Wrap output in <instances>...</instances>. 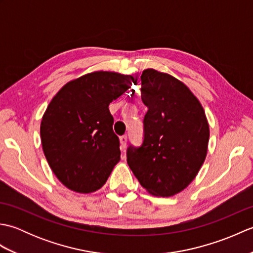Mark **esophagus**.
I'll use <instances>...</instances> for the list:
<instances>
[{"mask_svg":"<svg viewBox=\"0 0 253 253\" xmlns=\"http://www.w3.org/2000/svg\"><path fill=\"white\" fill-rule=\"evenodd\" d=\"M120 141H121V149L122 151H124V149L126 148V144H127V136H122L120 138Z\"/></svg>","mask_w":253,"mask_h":253,"instance_id":"1","label":"esophagus"}]
</instances>
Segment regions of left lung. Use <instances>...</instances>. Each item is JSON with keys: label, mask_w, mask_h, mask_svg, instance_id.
<instances>
[{"label": "left lung", "mask_w": 253, "mask_h": 253, "mask_svg": "<svg viewBox=\"0 0 253 253\" xmlns=\"http://www.w3.org/2000/svg\"><path fill=\"white\" fill-rule=\"evenodd\" d=\"M141 99L148 107L143 141L127 148V163L151 195L174 196L195 179L206 160V113L185 84L152 68L142 72Z\"/></svg>", "instance_id": "obj_1"}]
</instances>
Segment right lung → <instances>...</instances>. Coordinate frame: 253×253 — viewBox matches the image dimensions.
Returning a JSON list of instances; mask_svg holds the SVG:
<instances>
[{
  "instance_id": "1",
  "label": "right lung",
  "mask_w": 253,
  "mask_h": 253,
  "mask_svg": "<svg viewBox=\"0 0 253 253\" xmlns=\"http://www.w3.org/2000/svg\"><path fill=\"white\" fill-rule=\"evenodd\" d=\"M133 77L94 72L67 83L50 102L40 126L42 149L64 186L90 193L103 186L121 159L109 105Z\"/></svg>"
}]
</instances>
